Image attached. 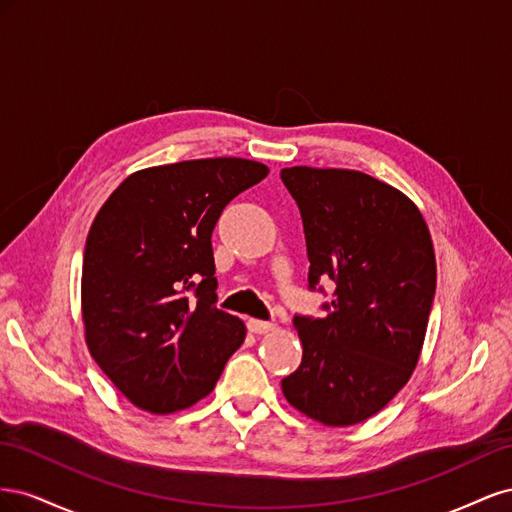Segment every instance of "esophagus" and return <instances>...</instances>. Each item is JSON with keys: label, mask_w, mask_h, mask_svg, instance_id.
Masks as SVG:
<instances>
[{"label": "esophagus", "mask_w": 512, "mask_h": 512, "mask_svg": "<svg viewBox=\"0 0 512 512\" xmlns=\"http://www.w3.org/2000/svg\"><path fill=\"white\" fill-rule=\"evenodd\" d=\"M247 329H250V331L256 333V335H265V333H273V331H275V324H273V322H267V320L250 318V320H247Z\"/></svg>", "instance_id": "34e87169"}]
</instances>
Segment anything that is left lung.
Wrapping results in <instances>:
<instances>
[{"mask_svg":"<svg viewBox=\"0 0 512 512\" xmlns=\"http://www.w3.org/2000/svg\"><path fill=\"white\" fill-rule=\"evenodd\" d=\"M309 288L333 282L324 318H294L303 359L282 380L288 404L327 427L367 421L404 389L421 359L436 254L412 200L359 170L292 166Z\"/></svg>","mask_w":512,"mask_h":512,"instance_id":"1","label":"left lung"}]
</instances>
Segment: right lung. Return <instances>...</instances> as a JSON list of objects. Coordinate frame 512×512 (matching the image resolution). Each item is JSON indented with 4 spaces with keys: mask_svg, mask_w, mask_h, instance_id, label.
<instances>
[{
    "mask_svg": "<svg viewBox=\"0 0 512 512\" xmlns=\"http://www.w3.org/2000/svg\"><path fill=\"white\" fill-rule=\"evenodd\" d=\"M269 168L205 158L136 170L89 228L81 312L94 361L136 408L170 414L205 399L245 339L215 307L211 232Z\"/></svg>",
    "mask_w": 512,
    "mask_h": 512,
    "instance_id": "obj_1",
    "label": "right lung"
}]
</instances>
